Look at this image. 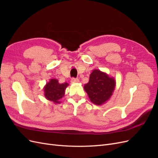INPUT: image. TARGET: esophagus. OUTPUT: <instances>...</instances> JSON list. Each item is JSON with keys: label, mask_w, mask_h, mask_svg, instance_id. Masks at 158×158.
Masks as SVG:
<instances>
[{"label": "esophagus", "mask_w": 158, "mask_h": 158, "mask_svg": "<svg viewBox=\"0 0 158 158\" xmlns=\"http://www.w3.org/2000/svg\"><path fill=\"white\" fill-rule=\"evenodd\" d=\"M79 82V80L78 78H73L71 79V82L72 83H78Z\"/></svg>", "instance_id": "esophagus-1"}]
</instances>
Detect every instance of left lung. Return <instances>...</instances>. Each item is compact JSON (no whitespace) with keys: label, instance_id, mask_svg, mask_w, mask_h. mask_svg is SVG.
I'll list each match as a JSON object with an SVG mask.
<instances>
[{"label":"left lung","instance_id":"obj_1","mask_svg":"<svg viewBox=\"0 0 158 158\" xmlns=\"http://www.w3.org/2000/svg\"><path fill=\"white\" fill-rule=\"evenodd\" d=\"M116 80L106 73L95 69L89 75V82L84 85V89L94 104L102 106L112 96L115 88Z\"/></svg>","mask_w":158,"mask_h":158}]
</instances>
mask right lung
Segmentation results:
<instances>
[{"mask_svg": "<svg viewBox=\"0 0 158 158\" xmlns=\"http://www.w3.org/2000/svg\"><path fill=\"white\" fill-rule=\"evenodd\" d=\"M68 85L67 82L60 84L58 80L51 79L44 88L45 98L55 103H60V100L64 95L65 89Z\"/></svg>", "mask_w": 158, "mask_h": 158, "instance_id": "1", "label": "right lung"}]
</instances>
